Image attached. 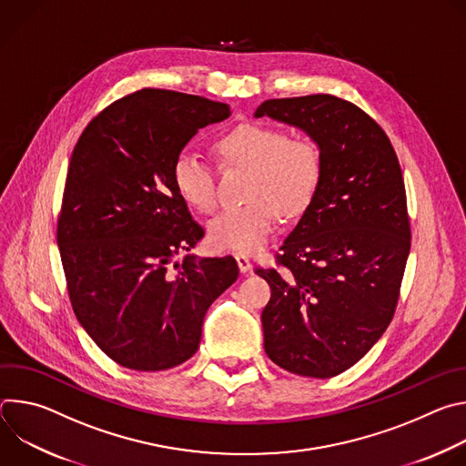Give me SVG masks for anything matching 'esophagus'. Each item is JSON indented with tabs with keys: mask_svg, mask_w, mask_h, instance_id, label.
<instances>
[{
	"mask_svg": "<svg viewBox=\"0 0 466 466\" xmlns=\"http://www.w3.org/2000/svg\"><path fill=\"white\" fill-rule=\"evenodd\" d=\"M236 261H238V268H239V271H241L243 275H248V273H250V258H248L247 254L238 252V254H236Z\"/></svg>",
	"mask_w": 466,
	"mask_h": 466,
	"instance_id": "34e87169",
	"label": "esophagus"
}]
</instances>
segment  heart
Segmentation results:
<instances>
[{
    "label": "heart",
    "mask_w": 466,
    "mask_h": 466,
    "mask_svg": "<svg viewBox=\"0 0 466 466\" xmlns=\"http://www.w3.org/2000/svg\"><path fill=\"white\" fill-rule=\"evenodd\" d=\"M223 166L248 169L247 203L221 210L208 227L216 250L254 252L271 236L277 210L284 218L299 216L311 203L320 184L324 157L317 140L289 137V132L263 123H241L216 142ZM171 180L182 201L201 214L218 205L216 177L208 162L191 149L177 153Z\"/></svg>",
    "instance_id": "obj_1"
}]
</instances>
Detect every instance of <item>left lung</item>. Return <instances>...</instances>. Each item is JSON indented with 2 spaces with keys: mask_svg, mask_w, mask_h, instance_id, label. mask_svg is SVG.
Wrapping results in <instances>:
<instances>
[{
  "mask_svg": "<svg viewBox=\"0 0 466 466\" xmlns=\"http://www.w3.org/2000/svg\"><path fill=\"white\" fill-rule=\"evenodd\" d=\"M256 117L300 127L324 157L320 184L277 268L263 347L279 367L331 378L356 365L392 320L411 248L406 186L385 130L354 103L313 94L269 99Z\"/></svg>",
  "mask_w": 466,
  "mask_h": 466,
  "instance_id": "1",
  "label": "left lung"
}]
</instances>
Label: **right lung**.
<instances>
[{
    "mask_svg": "<svg viewBox=\"0 0 466 466\" xmlns=\"http://www.w3.org/2000/svg\"><path fill=\"white\" fill-rule=\"evenodd\" d=\"M228 116L225 103L144 88L103 108L74 147L56 221L66 286L86 334L121 367L187 361L207 309L238 280L232 256L175 261L205 230L173 186V160Z\"/></svg>",
    "mask_w": 466,
    "mask_h": 466,
    "instance_id": "obj_1",
    "label": "right lung"
}]
</instances>
